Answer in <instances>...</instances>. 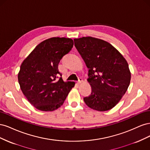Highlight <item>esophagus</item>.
<instances>
[{
	"label": "esophagus",
	"mask_w": 150,
	"mask_h": 150,
	"mask_svg": "<svg viewBox=\"0 0 150 150\" xmlns=\"http://www.w3.org/2000/svg\"><path fill=\"white\" fill-rule=\"evenodd\" d=\"M82 82H83V79L81 78H80L79 79V80L78 81V84H80V83H81Z\"/></svg>",
	"instance_id": "esophagus-1"
}]
</instances>
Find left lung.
Returning <instances> with one entry per match:
<instances>
[{"instance_id": "8db88e82", "label": "left lung", "mask_w": 150, "mask_h": 150, "mask_svg": "<svg viewBox=\"0 0 150 150\" xmlns=\"http://www.w3.org/2000/svg\"><path fill=\"white\" fill-rule=\"evenodd\" d=\"M74 46L89 69L88 81L91 93L83 98L94 110L105 111L115 107L130 83L131 72L124 57L111 44L99 39H74Z\"/></svg>"}]
</instances>
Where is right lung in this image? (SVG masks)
Returning a JSON list of instances; mask_svg holds the SVG:
<instances>
[{
  "label": "right lung",
  "mask_w": 150,
  "mask_h": 150,
  "mask_svg": "<svg viewBox=\"0 0 150 150\" xmlns=\"http://www.w3.org/2000/svg\"><path fill=\"white\" fill-rule=\"evenodd\" d=\"M73 45L69 38L47 39L38 44L22 62L18 74L20 87L28 101L38 110H57L74 86V82H64L58 70L61 59Z\"/></svg>",
  "instance_id": "obj_1"
}]
</instances>
